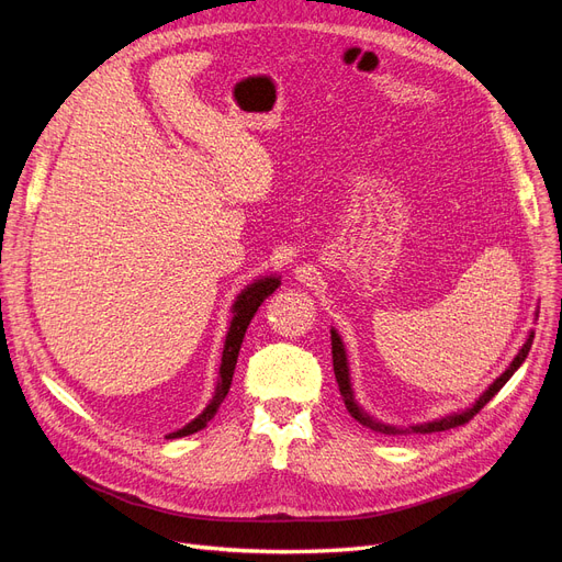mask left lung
Masks as SVG:
<instances>
[{"instance_id": "1", "label": "left lung", "mask_w": 562, "mask_h": 562, "mask_svg": "<svg viewBox=\"0 0 562 562\" xmlns=\"http://www.w3.org/2000/svg\"><path fill=\"white\" fill-rule=\"evenodd\" d=\"M532 339H535V333L527 335L522 349L518 351L516 359L512 361V366H508L502 375L492 382L487 386L485 394L475 401L471 407H467V411L462 413H452L448 417H440V419H434V422H427V424H417V427H407V429H401V427H389V424H382L378 419H372L368 413H363V407H359V403L353 401V391H351V380H349V366H347V351H345V345L342 339H339L337 330L333 328L330 330V345H333V370H335V380H337V386H339V394H342V401L347 405L349 415L361 422L363 427L378 431V434H386V436H407V434H436V431H448V429H454V427H462V424H467L469 419H473V415L481 413V407L487 405L492 398H495L497 391L512 380L514 372L522 366V361L527 359V353H530V347H532Z\"/></svg>"}]
</instances>
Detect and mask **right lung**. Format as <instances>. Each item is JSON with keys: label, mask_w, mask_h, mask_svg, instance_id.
Listing matches in <instances>:
<instances>
[{"label": "right lung", "mask_w": 562, "mask_h": 562, "mask_svg": "<svg viewBox=\"0 0 562 562\" xmlns=\"http://www.w3.org/2000/svg\"><path fill=\"white\" fill-rule=\"evenodd\" d=\"M281 285L279 277H267V279H258L255 283H250L246 291L236 297L234 307H232V323H229V330H227V339H225V349H223V363H220V378H217V386H215V394L211 398V403L206 405V411H203L196 419H192L190 424H184L182 429L168 434L166 438H182V436H190L201 431L206 424L215 417L220 403L225 401L227 391L232 386V378H234V368H236V359H239V351H241V342H244V335L250 326V321L258 312L260 304L277 291Z\"/></svg>", "instance_id": "add662e5"}]
</instances>
